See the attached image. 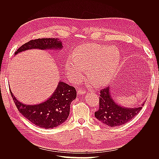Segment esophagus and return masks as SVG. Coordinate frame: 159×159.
Wrapping results in <instances>:
<instances>
[{
    "mask_svg": "<svg viewBox=\"0 0 159 159\" xmlns=\"http://www.w3.org/2000/svg\"><path fill=\"white\" fill-rule=\"evenodd\" d=\"M86 93V91L84 89H79L78 90V94L81 95H85Z\"/></svg>",
    "mask_w": 159,
    "mask_h": 159,
    "instance_id": "obj_1",
    "label": "esophagus"
}]
</instances>
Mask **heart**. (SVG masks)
<instances>
[{
    "label": "heart",
    "instance_id": "b5f03b06",
    "mask_svg": "<svg viewBox=\"0 0 159 159\" xmlns=\"http://www.w3.org/2000/svg\"><path fill=\"white\" fill-rule=\"evenodd\" d=\"M121 61V52L116 46L89 44L80 47L66 65L69 78L74 81L83 77L87 69L89 78L97 85L109 84L116 74Z\"/></svg>",
    "mask_w": 159,
    "mask_h": 159
}]
</instances>
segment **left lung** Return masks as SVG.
I'll use <instances>...</instances> for the list:
<instances>
[{
  "label": "left lung",
  "mask_w": 159,
  "mask_h": 159,
  "mask_svg": "<svg viewBox=\"0 0 159 159\" xmlns=\"http://www.w3.org/2000/svg\"><path fill=\"white\" fill-rule=\"evenodd\" d=\"M99 107L95 112L98 121L109 127H117L128 123L139 113L145 104L137 107L129 108L121 106L113 100L110 88L100 91Z\"/></svg>",
  "instance_id": "left-lung-1"
}]
</instances>
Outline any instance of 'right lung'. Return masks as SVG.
<instances>
[{
	"mask_svg": "<svg viewBox=\"0 0 159 159\" xmlns=\"http://www.w3.org/2000/svg\"><path fill=\"white\" fill-rule=\"evenodd\" d=\"M62 42L57 38H39L30 40L17 50L14 55L32 49L61 50ZM10 92L17 109L24 117L41 128L52 129L60 125L68 119L70 105L76 98V90L73 86L60 81L54 92L45 102L36 105H26Z\"/></svg>",
	"mask_w": 159,
	"mask_h": 159,
	"instance_id": "obj_1",
	"label": "right lung"
}]
</instances>
